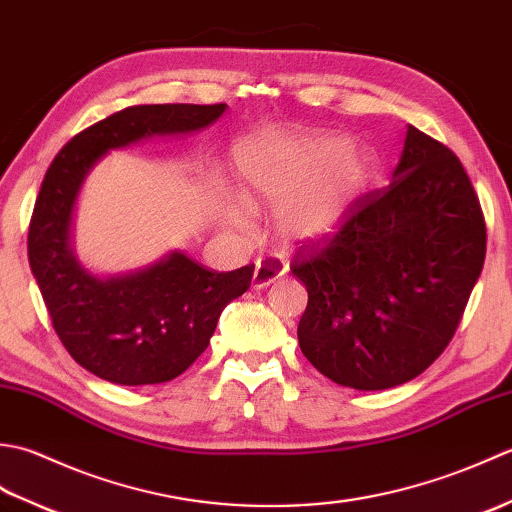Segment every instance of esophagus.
<instances>
[{
	"mask_svg": "<svg viewBox=\"0 0 512 512\" xmlns=\"http://www.w3.org/2000/svg\"><path fill=\"white\" fill-rule=\"evenodd\" d=\"M284 273L286 270L281 268V264L275 262V259H259V262H255L253 279H250V284H253V288L262 290V288H268L270 284H275V281Z\"/></svg>",
	"mask_w": 512,
	"mask_h": 512,
	"instance_id": "esophagus-1",
	"label": "esophagus"
}]
</instances>
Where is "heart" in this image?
<instances>
[{
    "label": "heart",
    "instance_id": "heart-1",
    "mask_svg": "<svg viewBox=\"0 0 512 512\" xmlns=\"http://www.w3.org/2000/svg\"><path fill=\"white\" fill-rule=\"evenodd\" d=\"M246 198L277 202L275 231L292 246L328 244L352 222L376 178V158L332 134L268 132L235 151ZM222 220L248 231L246 202H222Z\"/></svg>",
    "mask_w": 512,
    "mask_h": 512
}]
</instances>
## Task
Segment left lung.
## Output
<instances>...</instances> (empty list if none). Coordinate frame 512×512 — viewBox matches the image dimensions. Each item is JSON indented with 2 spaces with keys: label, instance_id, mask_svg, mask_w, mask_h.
<instances>
[{
  "label": "left lung",
  "instance_id": "obj_1",
  "mask_svg": "<svg viewBox=\"0 0 512 512\" xmlns=\"http://www.w3.org/2000/svg\"><path fill=\"white\" fill-rule=\"evenodd\" d=\"M484 255V215L462 162L407 125L389 187L292 268L308 290L303 356L361 391L416 378L449 345Z\"/></svg>",
  "mask_w": 512,
  "mask_h": 512
}]
</instances>
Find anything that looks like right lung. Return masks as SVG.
Instances as JSON below:
<instances>
[{"label": "right lung", "instance_id": "obj_1", "mask_svg": "<svg viewBox=\"0 0 512 512\" xmlns=\"http://www.w3.org/2000/svg\"><path fill=\"white\" fill-rule=\"evenodd\" d=\"M217 105H134L65 145L41 182L28 228V262L54 332L76 363L116 385H158L180 376L250 286L255 266L206 270L182 250L121 275H99L74 253V213L85 180L114 149L189 136L220 121Z\"/></svg>", "mask_w": 512, "mask_h": 512}]
</instances>
